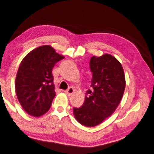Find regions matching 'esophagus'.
<instances>
[{
	"label": "esophagus",
	"mask_w": 154,
	"mask_h": 154,
	"mask_svg": "<svg viewBox=\"0 0 154 154\" xmlns=\"http://www.w3.org/2000/svg\"><path fill=\"white\" fill-rule=\"evenodd\" d=\"M74 92H75V89H74L73 88H68L67 90H66L65 91V93L67 95H72V94L74 93Z\"/></svg>",
	"instance_id": "esophagus-1"
}]
</instances>
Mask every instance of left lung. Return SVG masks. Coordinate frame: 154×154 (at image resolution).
<instances>
[{"label": "left lung", "mask_w": 154, "mask_h": 154, "mask_svg": "<svg viewBox=\"0 0 154 154\" xmlns=\"http://www.w3.org/2000/svg\"><path fill=\"white\" fill-rule=\"evenodd\" d=\"M91 90L87 91L84 104L74 107L75 119L86 127L100 124L114 112L123 97L125 78L121 64L116 57L105 54L92 57Z\"/></svg>", "instance_id": "obj_1"}]
</instances>
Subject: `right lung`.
Wrapping results in <instances>:
<instances>
[{
    "label": "right lung",
    "instance_id": "add662e5",
    "mask_svg": "<svg viewBox=\"0 0 154 154\" xmlns=\"http://www.w3.org/2000/svg\"><path fill=\"white\" fill-rule=\"evenodd\" d=\"M64 57L49 45L41 46L30 51L20 64L16 78V92L28 114L40 117L51 107L56 95L52 69Z\"/></svg>",
    "mask_w": 154,
    "mask_h": 154
}]
</instances>
